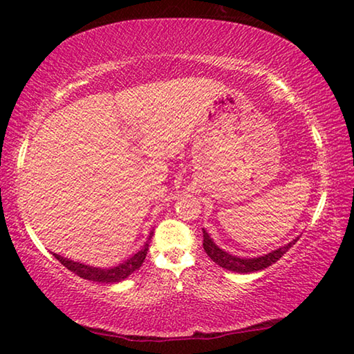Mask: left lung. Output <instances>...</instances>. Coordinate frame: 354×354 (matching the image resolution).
Segmentation results:
<instances>
[{
	"label": "left lung",
	"instance_id": "obj_1",
	"mask_svg": "<svg viewBox=\"0 0 354 354\" xmlns=\"http://www.w3.org/2000/svg\"><path fill=\"white\" fill-rule=\"evenodd\" d=\"M297 241L298 237L293 239L292 242L286 243L284 247H279L277 250H273L272 253H267L259 257H239V256H232L230 253H226V251L221 250L218 245H215L211 236H209L205 227H203V247H205L207 256L211 257L217 266L236 273H253V272H259V270H263V268L270 267L272 263L279 261V257H283L287 251L290 250L292 245H295Z\"/></svg>",
	"mask_w": 354,
	"mask_h": 354
}]
</instances>
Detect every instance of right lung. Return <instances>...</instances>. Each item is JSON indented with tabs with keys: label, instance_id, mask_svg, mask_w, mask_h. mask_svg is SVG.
I'll return each instance as SVG.
<instances>
[{
	"label": "right lung",
	"instance_id": "add662e5",
	"mask_svg": "<svg viewBox=\"0 0 354 354\" xmlns=\"http://www.w3.org/2000/svg\"><path fill=\"white\" fill-rule=\"evenodd\" d=\"M151 237H153V231L149 232L148 241L145 242V245H143V247L139 251H137L136 254L128 257L127 261L118 263V266L109 267V268L92 267V266H87V263L71 261V259H68V257L59 256L56 253H53V256H55L64 267H67L70 272H73L75 274H77V277L82 278V279L95 281V283L115 284V283H120V281L127 279L129 274H133L136 270H139L143 261H145V257H147L148 245H149V241H151Z\"/></svg>",
	"mask_w": 354,
	"mask_h": 354
}]
</instances>
